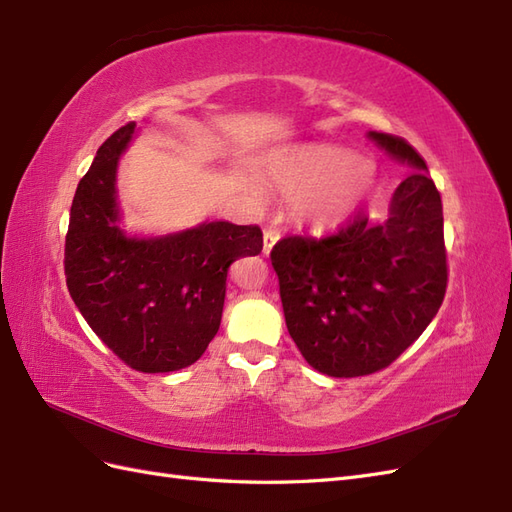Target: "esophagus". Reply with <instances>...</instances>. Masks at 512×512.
<instances>
[{"instance_id":"obj_1","label":"esophagus","mask_w":512,"mask_h":512,"mask_svg":"<svg viewBox=\"0 0 512 512\" xmlns=\"http://www.w3.org/2000/svg\"><path fill=\"white\" fill-rule=\"evenodd\" d=\"M277 241H280V230H277V228H267L265 230V243H262V252L269 256L271 250H273V245Z\"/></svg>"}]
</instances>
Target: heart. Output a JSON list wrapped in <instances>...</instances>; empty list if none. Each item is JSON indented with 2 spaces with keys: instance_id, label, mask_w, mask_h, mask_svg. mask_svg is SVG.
Wrapping results in <instances>:
<instances>
[{
  "instance_id": "heart-1",
  "label": "heart",
  "mask_w": 512,
  "mask_h": 512,
  "mask_svg": "<svg viewBox=\"0 0 512 512\" xmlns=\"http://www.w3.org/2000/svg\"><path fill=\"white\" fill-rule=\"evenodd\" d=\"M273 177L288 196H299L301 218L318 230L342 226L359 211L374 185V166L348 149L318 143L282 153Z\"/></svg>"
}]
</instances>
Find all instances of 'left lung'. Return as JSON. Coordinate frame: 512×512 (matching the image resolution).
Listing matches in <instances>:
<instances>
[{
	"instance_id": "1",
	"label": "left lung",
	"mask_w": 512,
	"mask_h": 512,
	"mask_svg": "<svg viewBox=\"0 0 512 512\" xmlns=\"http://www.w3.org/2000/svg\"><path fill=\"white\" fill-rule=\"evenodd\" d=\"M414 170L386 222L356 218L327 237H286L271 250L286 327L305 361L333 378L367 376L412 346L444 301L442 198L408 141L369 132Z\"/></svg>"
}]
</instances>
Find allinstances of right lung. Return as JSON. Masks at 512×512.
Masks as SVG:
<instances>
[{
    "label": "right lung",
    "mask_w": 512,
    "mask_h": 512,
    "mask_svg": "<svg viewBox=\"0 0 512 512\" xmlns=\"http://www.w3.org/2000/svg\"><path fill=\"white\" fill-rule=\"evenodd\" d=\"M136 123L98 149L76 188L66 235V284L102 342L145 374L196 363L220 329L232 262L262 250L258 226L207 222L158 239L119 228L117 162Z\"/></svg>",
    "instance_id": "1"
}]
</instances>
